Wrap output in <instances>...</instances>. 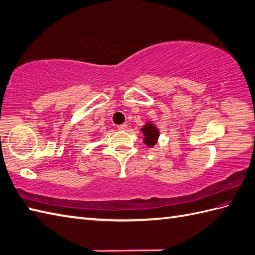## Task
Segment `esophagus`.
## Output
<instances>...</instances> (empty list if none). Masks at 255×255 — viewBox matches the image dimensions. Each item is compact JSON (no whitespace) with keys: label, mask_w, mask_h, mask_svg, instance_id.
Returning a JSON list of instances; mask_svg holds the SVG:
<instances>
[{"label":"esophagus","mask_w":255,"mask_h":255,"mask_svg":"<svg viewBox=\"0 0 255 255\" xmlns=\"http://www.w3.org/2000/svg\"><path fill=\"white\" fill-rule=\"evenodd\" d=\"M117 128H118V129H120V131H124V129H127V128H128V124L123 123V124H120V126H118Z\"/></svg>","instance_id":"1"}]
</instances>
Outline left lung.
<instances>
[{
	"instance_id": "obj_1",
	"label": "left lung",
	"mask_w": 255,
	"mask_h": 255,
	"mask_svg": "<svg viewBox=\"0 0 255 255\" xmlns=\"http://www.w3.org/2000/svg\"><path fill=\"white\" fill-rule=\"evenodd\" d=\"M142 132L145 135L144 142L146 145L148 146H152L155 145V143L157 142V138L159 136V132L156 127L152 126L150 123H147L146 126H144L142 128Z\"/></svg>"
}]
</instances>
